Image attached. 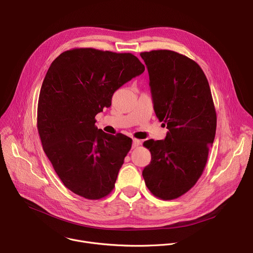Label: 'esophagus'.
<instances>
[{"instance_id": "esophagus-1", "label": "esophagus", "mask_w": 253, "mask_h": 253, "mask_svg": "<svg viewBox=\"0 0 253 253\" xmlns=\"http://www.w3.org/2000/svg\"><path fill=\"white\" fill-rule=\"evenodd\" d=\"M141 144V141L138 140V139H133V144H132V148H137L139 145Z\"/></svg>"}]
</instances>
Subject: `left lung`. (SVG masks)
I'll list each match as a JSON object with an SVG mask.
<instances>
[{
    "label": "left lung",
    "mask_w": 253,
    "mask_h": 253,
    "mask_svg": "<svg viewBox=\"0 0 253 253\" xmlns=\"http://www.w3.org/2000/svg\"><path fill=\"white\" fill-rule=\"evenodd\" d=\"M154 111L169 130L147 140L151 162L142 175L150 192L172 200L189 191L203 173L216 131V112L207 78L190 58L170 50L142 52Z\"/></svg>",
    "instance_id": "obj_1"
}]
</instances>
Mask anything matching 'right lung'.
I'll list each match as a JSON object with an SVG mask.
<instances>
[{
	"mask_svg": "<svg viewBox=\"0 0 253 253\" xmlns=\"http://www.w3.org/2000/svg\"><path fill=\"white\" fill-rule=\"evenodd\" d=\"M145 67L131 53L93 48L63 52L43 81L37 112L42 146L63 184L90 200L109 195L132 139L98 129L95 116Z\"/></svg>",
	"mask_w": 253,
	"mask_h": 253,
	"instance_id": "1",
	"label": "right lung"
}]
</instances>
